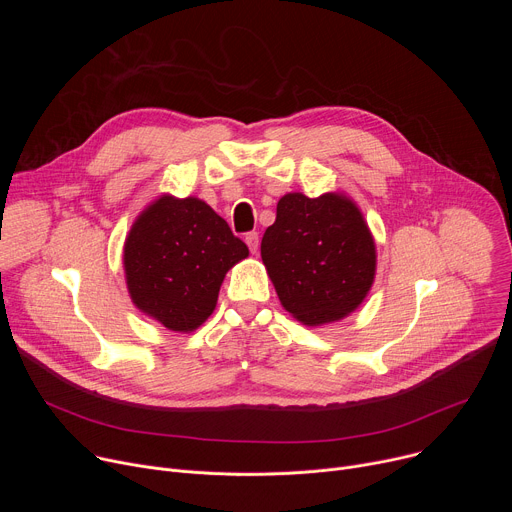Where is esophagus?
Wrapping results in <instances>:
<instances>
[{"instance_id":"esophagus-1","label":"esophagus","mask_w":512,"mask_h":512,"mask_svg":"<svg viewBox=\"0 0 512 512\" xmlns=\"http://www.w3.org/2000/svg\"><path fill=\"white\" fill-rule=\"evenodd\" d=\"M245 243H247V247H249L251 253H257V251H259V235H257V233H249V235L245 237Z\"/></svg>"}]
</instances>
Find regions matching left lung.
<instances>
[{
	"label": "left lung",
	"instance_id": "left-lung-1",
	"mask_svg": "<svg viewBox=\"0 0 512 512\" xmlns=\"http://www.w3.org/2000/svg\"><path fill=\"white\" fill-rule=\"evenodd\" d=\"M261 259L285 312L304 326L350 316L369 296L377 245L356 202L342 192H289L261 241Z\"/></svg>",
	"mask_w": 512,
	"mask_h": 512
}]
</instances>
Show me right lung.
Listing matches in <instances>:
<instances>
[{"instance_id": "1", "label": "right lung", "mask_w": 512, "mask_h": 512, "mask_svg": "<svg viewBox=\"0 0 512 512\" xmlns=\"http://www.w3.org/2000/svg\"><path fill=\"white\" fill-rule=\"evenodd\" d=\"M247 257V245L204 200L162 194L125 237L129 298L164 328L194 332L214 312L227 271Z\"/></svg>"}]
</instances>
